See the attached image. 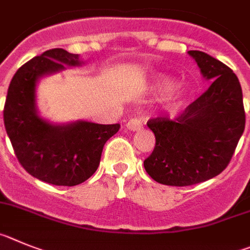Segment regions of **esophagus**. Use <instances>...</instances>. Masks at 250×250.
<instances>
[{
  "mask_svg": "<svg viewBox=\"0 0 250 250\" xmlns=\"http://www.w3.org/2000/svg\"><path fill=\"white\" fill-rule=\"evenodd\" d=\"M125 127H127V129L137 132V130H139L143 128V123H142V121L138 120V118H134V120L128 121V123L125 125Z\"/></svg>",
  "mask_w": 250,
  "mask_h": 250,
  "instance_id": "esophagus-1",
  "label": "esophagus"
}]
</instances>
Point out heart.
Instances as JSON below:
<instances>
[{
	"instance_id": "heart-1",
	"label": "heart",
	"mask_w": 250,
	"mask_h": 250,
	"mask_svg": "<svg viewBox=\"0 0 250 250\" xmlns=\"http://www.w3.org/2000/svg\"><path fill=\"white\" fill-rule=\"evenodd\" d=\"M177 86V81L167 75H157L153 78V87L157 92L167 94L166 107L168 111L177 112L183 107L184 102L188 98V91L184 86Z\"/></svg>"
}]
</instances>
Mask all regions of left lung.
<instances>
[{
  "label": "left lung",
  "instance_id": "1",
  "mask_svg": "<svg viewBox=\"0 0 250 250\" xmlns=\"http://www.w3.org/2000/svg\"><path fill=\"white\" fill-rule=\"evenodd\" d=\"M206 81V92L175 120L147 123L156 147L145 169L156 182L186 187L206 182L223 172L246 127L242 87L229 67L202 51H188Z\"/></svg>",
  "mask_w": 250,
  "mask_h": 250
}]
</instances>
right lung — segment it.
Here are the masks:
<instances>
[{"label": "right lung", "instance_id": "obj_1", "mask_svg": "<svg viewBox=\"0 0 250 250\" xmlns=\"http://www.w3.org/2000/svg\"><path fill=\"white\" fill-rule=\"evenodd\" d=\"M83 63L80 55L48 49L16 72L4 103V128L19 162L35 178L55 186L87 181L100 166L104 143L120 129L118 123H53L40 116L36 89L41 78Z\"/></svg>", "mask_w": 250, "mask_h": 250}]
</instances>
